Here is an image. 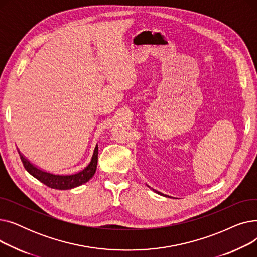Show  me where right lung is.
Here are the masks:
<instances>
[{
  "mask_svg": "<svg viewBox=\"0 0 257 257\" xmlns=\"http://www.w3.org/2000/svg\"><path fill=\"white\" fill-rule=\"evenodd\" d=\"M20 153V152H19ZM21 159L25 169L29 174H31L34 178L43 182L47 186L55 190H71V188L77 187L89 181L96 173L98 165V150L96 149L93 152L91 161L89 165L79 173L72 175H59L46 172L42 169H38L36 166L32 165L30 161L20 153Z\"/></svg>",
  "mask_w": 257,
  "mask_h": 257,
  "instance_id": "obj_1",
  "label": "right lung"
}]
</instances>
